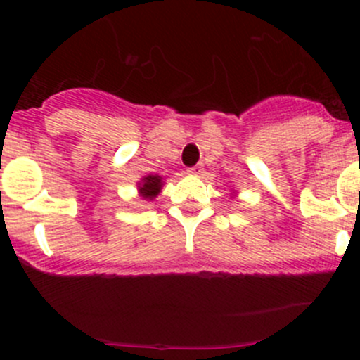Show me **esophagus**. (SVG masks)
<instances>
[{"instance_id": "esophagus-1", "label": "esophagus", "mask_w": 360, "mask_h": 360, "mask_svg": "<svg viewBox=\"0 0 360 360\" xmlns=\"http://www.w3.org/2000/svg\"><path fill=\"white\" fill-rule=\"evenodd\" d=\"M188 172H189V174H193V176H200L201 172H203V166H200V164H198V166L189 167Z\"/></svg>"}]
</instances>
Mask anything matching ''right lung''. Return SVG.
<instances>
[{
  "instance_id": "obj_1",
  "label": "right lung",
  "mask_w": 360,
  "mask_h": 360,
  "mask_svg": "<svg viewBox=\"0 0 360 360\" xmlns=\"http://www.w3.org/2000/svg\"><path fill=\"white\" fill-rule=\"evenodd\" d=\"M162 177L160 176H147L143 177L142 181L139 183V193L140 196L143 198V200L147 201H152L157 194L160 193V189H162Z\"/></svg>"
}]
</instances>
